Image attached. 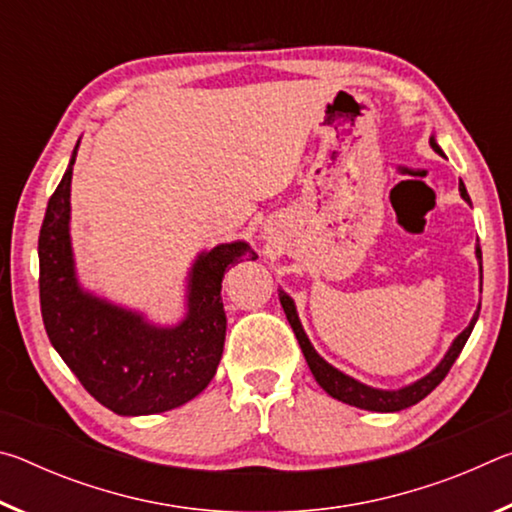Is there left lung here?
I'll list each match as a JSON object with an SVG mask.
<instances>
[{
    "instance_id": "8db88e82",
    "label": "left lung",
    "mask_w": 512,
    "mask_h": 512,
    "mask_svg": "<svg viewBox=\"0 0 512 512\" xmlns=\"http://www.w3.org/2000/svg\"><path fill=\"white\" fill-rule=\"evenodd\" d=\"M429 144L431 149L436 151L438 155L445 153L443 149H440L436 137H429ZM458 192H461V198L467 203L472 205L470 196H467V189L463 185V180H458ZM476 259H479V282L483 287V262H481V248L479 244H476ZM280 293V305L284 309V314H287V320L289 325L293 327V334H296V339L300 343L302 348V354H305L307 359V366L311 370V375L316 377V381L320 384V388L327 395H332L334 400H339L343 404H350V406H357V409H366V411H377V413H395V411H402V409H409V406L418 404L420 400H424L433 388H436L440 381H443L447 377L449 368L454 366V361L458 359V354H461L463 345L467 343V339H470L472 329L476 325V318H479V311H481V305L476 307L474 316L470 320V325H467L461 334L456 336V339L452 341V345H449V350L445 352V357L440 359V363L436 368H433L431 372H427V375L411 381V384H406L402 388H395V391H384V388H372L368 384H363V381L354 379L350 375H345V372H341L339 368H334L332 363H327L320 354L314 350V345H311L309 336L305 334V329H302V323L298 318V309H296V302H293V298L289 296L287 291L277 289Z\"/></svg>"
}]
</instances>
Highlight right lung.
I'll use <instances>...</instances> for the list:
<instances>
[{"mask_svg": "<svg viewBox=\"0 0 512 512\" xmlns=\"http://www.w3.org/2000/svg\"><path fill=\"white\" fill-rule=\"evenodd\" d=\"M49 198L40 228V309L51 345L94 400L117 415L171 411L203 393L219 368L225 343L221 282L225 268L257 259L246 241L203 250L187 275L185 316L155 325L81 287L69 237L72 169Z\"/></svg>", "mask_w": 512, "mask_h": 512, "instance_id": "right-lung-1", "label": "right lung"}]
</instances>
